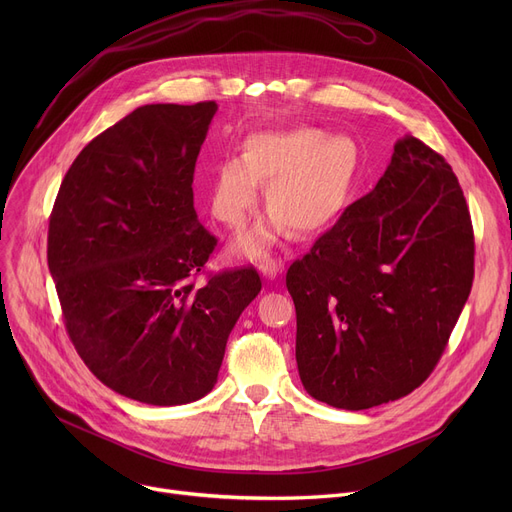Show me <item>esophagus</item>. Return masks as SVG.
Listing matches in <instances>:
<instances>
[{"instance_id":"esophagus-1","label":"esophagus","mask_w":512,"mask_h":512,"mask_svg":"<svg viewBox=\"0 0 512 512\" xmlns=\"http://www.w3.org/2000/svg\"><path fill=\"white\" fill-rule=\"evenodd\" d=\"M284 270V263L280 259H272V257H265L261 263H259V272L265 280H274L280 272Z\"/></svg>"}]
</instances>
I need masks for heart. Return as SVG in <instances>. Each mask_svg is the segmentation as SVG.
<instances>
[{
  "mask_svg": "<svg viewBox=\"0 0 512 512\" xmlns=\"http://www.w3.org/2000/svg\"><path fill=\"white\" fill-rule=\"evenodd\" d=\"M357 172V145L324 130L299 126L261 130L245 141V153L228 155L211 172L209 205L213 218L242 228L267 184L270 215L242 234L234 249L259 259L282 230L309 236L326 228L340 213Z\"/></svg>",
  "mask_w": 512,
  "mask_h": 512,
  "instance_id": "heart-1",
  "label": "heart"
}]
</instances>
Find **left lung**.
I'll return each mask as SVG.
<instances>
[{
    "mask_svg": "<svg viewBox=\"0 0 512 512\" xmlns=\"http://www.w3.org/2000/svg\"><path fill=\"white\" fill-rule=\"evenodd\" d=\"M473 253L459 180L407 134L373 191L286 274L305 390L361 411L421 386L469 299Z\"/></svg>",
    "mask_w": 512,
    "mask_h": 512,
    "instance_id": "left-lung-1",
    "label": "left lung"
}]
</instances>
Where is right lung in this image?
Listing matches in <instances>:
<instances>
[{
    "label": "right lung",
    "mask_w": 512,
    "mask_h": 512,
    "mask_svg": "<svg viewBox=\"0 0 512 512\" xmlns=\"http://www.w3.org/2000/svg\"><path fill=\"white\" fill-rule=\"evenodd\" d=\"M215 112V101L137 107L78 153L49 218L47 263L74 348L101 384L145 405L211 392L261 290L253 267L193 282L218 242L193 203Z\"/></svg>",
    "instance_id": "right-lung-1"
}]
</instances>
